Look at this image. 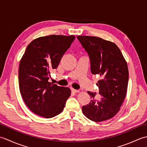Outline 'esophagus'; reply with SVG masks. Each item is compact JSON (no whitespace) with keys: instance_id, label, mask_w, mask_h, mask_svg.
<instances>
[{"instance_id":"obj_1","label":"esophagus","mask_w":147,"mask_h":147,"mask_svg":"<svg viewBox=\"0 0 147 147\" xmlns=\"http://www.w3.org/2000/svg\"><path fill=\"white\" fill-rule=\"evenodd\" d=\"M71 91L74 92V93H79L80 92V90H75V89H74V88H71Z\"/></svg>"}]
</instances>
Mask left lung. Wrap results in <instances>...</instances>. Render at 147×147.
Listing matches in <instances>:
<instances>
[{
  "label": "left lung",
  "mask_w": 147,
  "mask_h": 147,
  "mask_svg": "<svg viewBox=\"0 0 147 147\" xmlns=\"http://www.w3.org/2000/svg\"><path fill=\"white\" fill-rule=\"evenodd\" d=\"M88 52L93 74H98L100 101L94 100L96 93L88 92L92 99L82 107L83 114L90 120L102 122L117 114L127 92L129 72L124 56L114 43L96 36H78Z\"/></svg>",
  "instance_id": "1"
}]
</instances>
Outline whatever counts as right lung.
<instances>
[{"mask_svg":"<svg viewBox=\"0 0 147 147\" xmlns=\"http://www.w3.org/2000/svg\"><path fill=\"white\" fill-rule=\"evenodd\" d=\"M74 35H52L33 40L19 65V86L23 100L40 116L51 118L63 111L71 90L49 82L50 71L57 67Z\"/></svg>","mask_w":147,"mask_h":147,"instance_id":"obj_1","label":"right lung"}]
</instances>
